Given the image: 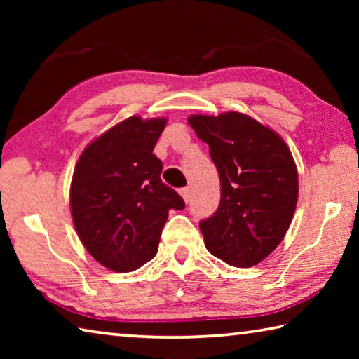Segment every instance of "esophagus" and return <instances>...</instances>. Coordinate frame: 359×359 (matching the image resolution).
I'll use <instances>...</instances> for the list:
<instances>
[{
    "label": "esophagus",
    "mask_w": 359,
    "mask_h": 359,
    "mask_svg": "<svg viewBox=\"0 0 359 359\" xmlns=\"http://www.w3.org/2000/svg\"><path fill=\"white\" fill-rule=\"evenodd\" d=\"M180 194H182V198H184V201H185V203H188V201H190V198H191V188H190V187L182 188V190H180Z\"/></svg>",
    "instance_id": "1"
}]
</instances>
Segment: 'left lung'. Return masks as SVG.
Returning <instances> with one entry per match:
<instances>
[{
  "mask_svg": "<svg viewBox=\"0 0 359 359\" xmlns=\"http://www.w3.org/2000/svg\"><path fill=\"white\" fill-rule=\"evenodd\" d=\"M188 123L209 145L222 198L199 222L205 248L226 264L252 267L280 244L297 203V171L283 139L239 112L191 115Z\"/></svg>",
  "mask_w": 359,
  "mask_h": 359,
  "instance_id": "obj_1",
  "label": "left lung"
}]
</instances>
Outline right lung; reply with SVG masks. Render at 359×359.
<instances>
[{"mask_svg":"<svg viewBox=\"0 0 359 359\" xmlns=\"http://www.w3.org/2000/svg\"><path fill=\"white\" fill-rule=\"evenodd\" d=\"M166 118L130 117L106 131L79 158L71 212L83 247L115 272H130L155 257L171 209L184 199L163 184L154 154Z\"/></svg>","mask_w":359,"mask_h":359,"instance_id":"obj_1","label":"right lung"}]
</instances>
